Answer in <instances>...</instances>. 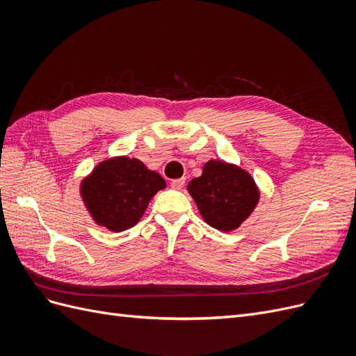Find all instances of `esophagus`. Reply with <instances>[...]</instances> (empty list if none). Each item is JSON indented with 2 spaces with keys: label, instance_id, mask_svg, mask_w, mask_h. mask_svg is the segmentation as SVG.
Listing matches in <instances>:
<instances>
[{
  "label": "esophagus",
  "instance_id": "esophagus-1",
  "mask_svg": "<svg viewBox=\"0 0 356 356\" xmlns=\"http://www.w3.org/2000/svg\"><path fill=\"white\" fill-rule=\"evenodd\" d=\"M184 184H186V178H178V179H172V182H170V186L174 187V188H177V190H181L182 187H184Z\"/></svg>",
  "mask_w": 356,
  "mask_h": 356
}]
</instances>
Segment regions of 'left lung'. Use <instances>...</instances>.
Listing matches in <instances>:
<instances>
[{
  "mask_svg": "<svg viewBox=\"0 0 356 356\" xmlns=\"http://www.w3.org/2000/svg\"><path fill=\"white\" fill-rule=\"evenodd\" d=\"M187 188L203 220L221 232L238 229L260 199L252 177L222 160H209Z\"/></svg>",
  "mask_w": 356,
  "mask_h": 356,
  "instance_id": "obj_1",
  "label": "left lung"
}]
</instances>
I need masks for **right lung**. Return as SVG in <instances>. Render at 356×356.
<instances>
[{"label":"right lung","mask_w":356,"mask_h":356,"mask_svg":"<svg viewBox=\"0 0 356 356\" xmlns=\"http://www.w3.org/2000/svg\"><path fill=\"white\" fill-rule=\"evenodd\" d=\"M165 187V179L141 160L114 157L101 161L81 182V196L96 222L123 232L134 227L148 202Z\"/></svg>","instance_id":"add662e5"}]
</instances>
